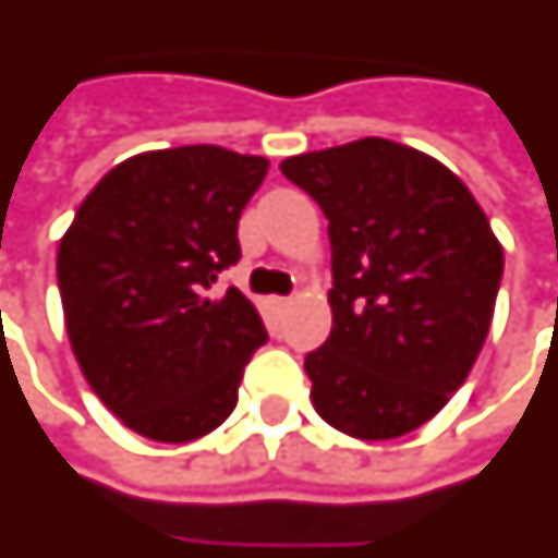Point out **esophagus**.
Listing matches in <instances>:
<instances>
[{"instance_id": "1", "label": "esophagus", "mask_w": 558, "mask_h": 558, "mask_svg": "<svg viewBox=\"0 0 558 558\" xmlns=\"http://www.w3.org/2000/svg\"><path fill=\"white\" fill-rule=\"evenodd\" d=\"M274 306L276 308H288V306H291V296H274Z\"/></svg>"}]
</instances>
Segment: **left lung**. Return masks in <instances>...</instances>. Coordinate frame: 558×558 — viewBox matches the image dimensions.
<instances>
[{"mask_svg":"<svg viewBox=\"0 0 558 558\" xmlns=\"http://www.w3.org/2000/svg\"><path fill=\"white\" fill-rule=\"evenodd\" d=\"M279 169L329 219L332 329L306 353L312 404L360 440L416 430L490 329L502 246L485 210L442 162L377 136Z\"/></svg>","mask_w":558,"mask_h":558,"instance_id":"obj_1","label":"left lung"}]
</instances>
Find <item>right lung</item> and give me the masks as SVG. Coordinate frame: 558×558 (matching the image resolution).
<instances>
[{
  "label": "right lung",
  "mask_w": 558,
  "mask_h": 558,
  "mask_svg": "<svg viewBox=\"0 0 558 558\" xmlns=\"http://www.w3.org/2000/svg\"><path fill=\"white\" fill-rule=\"evenodd\" d=\"M270 162L219 145L148 150L100 178L59 243L76 363L130 430L190 442L219 428L267 329L238 288V222Z\"/></svg>",
  "instance_id": "1"
}]
</instances>
